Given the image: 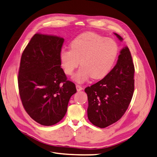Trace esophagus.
I'll return each mask as SVG.
<instances>
[{"mask_svg": "<svg viewBox=\"0 0 157 157\" xmlns=\"http://www.w3.org/2000/svg\"><path fill=\"white\" fill-rule=\"evenodd\" d=\"M76 89H77L78 91H81V90H83V87L79 85H76Z\"/></svg>", "mask_w": 157, "mask_h": 157, "instance_id": "34e87169", "label": "esophagus"}]
</instances>
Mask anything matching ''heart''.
Returning a JSON list of instances; mask_svg holds the SVG:
<instances>
[{
	"label": "heart",
	"mask_w": 157,
	"mask_h": 157,
	"mask_svg": "<svg viewBox=\"0 0 157 157\" xmlns=\"http://www.w3.org/2000/svg\"><path fill=\"white\" fill-rule=\"evenodd\" d=\"M71 48L62 49L60 60L64 71L69 75L74 73L81 60L82 66L73 78L78 83L86 82L91 77H105L118 55V46L115 41L94 33L80 34L71 42Z\"/></svg>",
	"instance_id": "obj_1"
}]
</instances>
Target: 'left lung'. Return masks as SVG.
<instances>
[{"instance_id": "1", "label": "left lung", "mask_w": 157, "mask_h": 157, "mask_svg": "<svg viewBox=\"0 0 157 157\" xmlns=\"http://www.w3.org/2000/svg\"><path fill=\"white\" fill-rule=\"evenodd\" d=\"M122 41V37L115 33ZM135 67L128 47L123 48L115 67L105 78L85 89L87 117L99 128L117 122L125 113L135 89Z\"/></svg>"}]
</instances>
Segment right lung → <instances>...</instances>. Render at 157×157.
<instances>
[{
	"label": "right lung",
	"mask_w": 157,
	"mask_h": 157,
	"mask_svg": "<svg viewBox=\"0 0 157 157\" xmlns=\"http://www.w3.org/2000/svg\"><path fill=\"white\" fill-rule=\"evenodd\" d=\"M64 39L36 34L24 50L18 75L19 94L26 113L44 126L58 123L76 93L61 67L60 52Z\"/></svg>",
	"instance_id": "right-lung-1"
}]
</instances>
